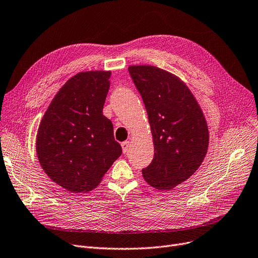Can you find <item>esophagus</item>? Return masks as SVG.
Here are the masks:
<instances>
[{
	"label": "esophagus",
	"instance_id": "1",
	"mask_svg": "<svg viewBox=\"0 0 258 258\" xmlns=\"http://www.w3.org/2000/svg\"><path fill=\"white\" fill-rule=\"evenodd\" d=\"M130 145H131V142H130V141H123V142L121 143V147H122L123 153H126V152H127L128 148H130Z\"/></svg>",
	"mask_w": 258,
	"mask_h": 258
}]
</instances>
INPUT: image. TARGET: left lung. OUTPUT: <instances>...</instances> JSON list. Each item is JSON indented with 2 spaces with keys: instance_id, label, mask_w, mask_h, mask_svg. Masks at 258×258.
Here are the masks:
<instances>
[{
  "instance_id": "obj_1",
  "label": "left lung",
  "mask_w": 258,
  "mask_h": 258,
  "mask_svg": "<svg viewBox=\"0 0 258 258\" xmlns=\"http://www.w3.org/2000/svg\"><path fill=\"white\" fill-rule=\"evenodd\" d=\"M128 72L147 108L155 150L143 178L157 189H171L191 177L205 159L206 118L177 76L153 65H132Z\"/></svg>"
}]
</instances>
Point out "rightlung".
<instances>
[{
    "label": "right lung",
    "mask_w": 258,
    "mask_h": 258,
    "mask_svg": "<svg viewBox=\"0 0 258 258\" xmlns=\"http://www.w3.org/2000/svg\"><path fill=\"white\" fill-rule=\"evenodd\" d=\"M110 72L75 75L44 114L36 150L44 172L72 193H86L101 182L122 154L113 123L103 115Z\"/></svg>",
    "instance_id": "1"
}]
</instances>
